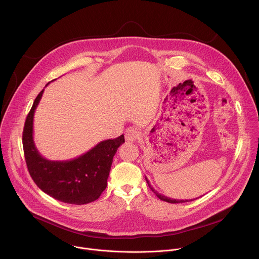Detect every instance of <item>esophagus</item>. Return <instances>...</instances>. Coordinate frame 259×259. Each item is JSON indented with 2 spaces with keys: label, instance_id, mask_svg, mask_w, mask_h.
<instances>
[{
  "label": "esophagus",
  "instance_id": "esophagus-1",
  "mask_svg": "<svg viewBox=\"0 0 259 259\" xmlns=\"http://www.w3.org/2000/svg\"><path fill=\"white\" fill-rule=\"evenodd\" d=\"M139 137V131L137 128L130 127L125 131V139L126 141H135Z\"/></svg>",
  "mask_w": 259,
  "mask_h": 259
}]
</instances>
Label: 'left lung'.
<instances>
[{
  "instance_id": "left-lung-1",
  "label": "left lung",
  "mask_w": 259,
  "mask_h": 259,
  "mask_svg": "<svg viewBox=\"0 0 259 259\" xmlns=\"http://www.w3.org/2000/svg\"><path fill=\"white\" fill-rule=\"evenodd\" d=\"M145 180H146V182H147V184H149V187H150V189L156 194V196L160 199V200H162V201H165V202H168V203H171V204H176V203H186V202H188V201H193V200H176V199H171V198H168V197H165V196H163V195H161V194H159L152 186H151V183H150V181L147 180V178L145 177Z\"/></svg>"
}]
</instances>
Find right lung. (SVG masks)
<instances>
[{
	"label": "right lung",
	"mask_w": 259,
	"mask_h": 259,
	"mask_svg": "<svg viewBox=\"0 0 259 259\" xmlns=\"http://www.w3.org/2000/svg\"><path fill=\"white\" fill-rule=\"evenodd\" d=\"M43 92L44 89L34 99L23 128L22 143L28 172L36 186L58 201L75 205L91 203L106 188L113 158L125 142L124 135L103 140L86 154L69 161L45 159L36 150L32 136L34 110Z\"/></svg>",
	"instance_id": "add662e5"
}]
</instances>
